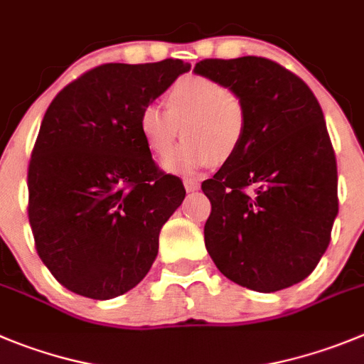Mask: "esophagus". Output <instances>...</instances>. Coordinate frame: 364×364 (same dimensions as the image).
Wrapping results in <instances>:
<instances>
[{"label": "esophagus", "mask_w": 364, "mask_h": 364, "mask_svg": "<svg viewBox=\"0 0 364 364\" xmlns=\"http://www.w3.org/2000/svg\"><path fill=\"white\" fill-rule=\"evenodd\" d=\"M184 188H186V191H188V193L198 191V189H200L198 180H195V178H186V180H184Z\"/></svg>", "instance_id": "esophagus-1"}]
</instances>
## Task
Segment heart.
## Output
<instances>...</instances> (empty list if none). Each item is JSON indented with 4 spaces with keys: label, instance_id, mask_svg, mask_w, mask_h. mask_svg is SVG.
Masks as SVG:
<instances>
[{
    "label": "heart",
    "instance_id": "b5f03b06",
    "mask_svg": "<svg viewBox=\"0 0 364 364\" xmlns=\"http://www.w3.org/2000/svg\"><path fill=\"white\" fill-rule=\"evenodd\" d=\"M166 112L146 106L139 115V133L146 148L166 160L182 135L186 142L166 168L195 173L215 160L228 162L242 148L247 133V108L235 90L204 75H186L173 82L164 97Z\"/></svg>",
    "mask_w": 364,
    "mask_h": 364
}]
</instances>
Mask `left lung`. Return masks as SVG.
I'll list each match as a JSON object with an SVG mask.
<instances>
[{
    "instance_id": "left-lung-1",
    "label": "left lung",
    "mask_w": 364,
    "mask_h": 364,
    "mask_svg": "<svg viewBox=\"0 0 364 364\" xmlns=\"http://www.w3.org/2000/svg\"><path fill=\"white\" fill-rule=\"evenodd\" d=\"M195 73L247 108L240 151L202 184L205 247L218 271L256 292L311 274L338 216V166L321 106L296 73L265 58L204 59Z\"/></svg>"
}]
</instances>
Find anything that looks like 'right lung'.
<instances>
[{"mask_svg": "<svg viewBox=\"0 0 364 364\" xmlns=\"http://www.w3.org/2000/svg\"><path fill=\"white\" fill-rule=\"evenodd\" d=\"M189 68L108 63L50 102L28 164V220L39 258L68 291L112 299L151 269L186 189L156 168L139 115Z\"/></svg>", "mask_w": 364, "mask_h": 364, "instance_id": "add662e5", "label": "right lung"}]
</instances>
